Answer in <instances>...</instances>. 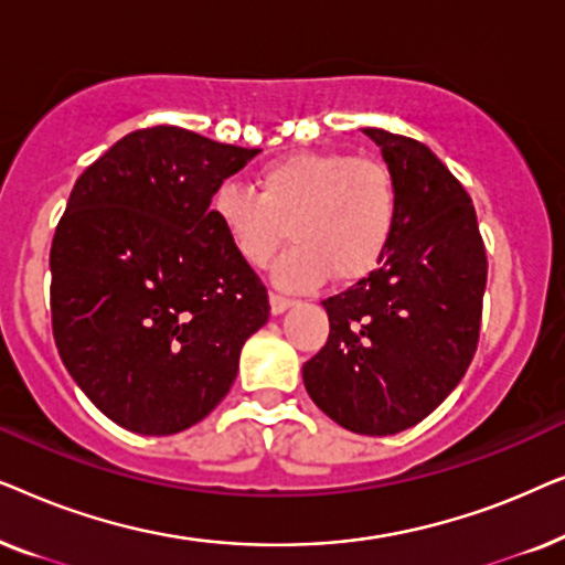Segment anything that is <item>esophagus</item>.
I'll use <instances>...</instances> for the list:
<instances>
[{
  "label": "esophagus",
  "instance_id": "obj_1",
  "mask_svg": "<svg viewBox=\"0 0 565 565\" xmlns=\"http://www.w3.org/2000/svg\"><path fill=\"white\" fill-rule=\"evenodd\" d=\"M269 306H273V313H282L292 306V300L280 296V292H269Z\"/></svg>",
  "mask_w": 565,
  "mask_h": 565
}]
</instances>
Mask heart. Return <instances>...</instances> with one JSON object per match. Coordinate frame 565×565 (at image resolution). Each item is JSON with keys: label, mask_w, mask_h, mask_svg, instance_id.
Wrapping results in <instances>:
<instances>
[{"label": "heart", "mask_w": 565, "mask_h": 565, "mask_svg": "<svg viewBox=\"0 0 565 565\" xmlns=\"http://www.w3.org/2000/svg\"><path fill=\"white\" fill-rule=\"evenodd\" d=\"M259 192L223 182L213 195V218L238 257L267 265L285 238L292 246L275 267L285 288H308L327 273L358 280L388 249L401 195L391 167L342 151H300L269 161L257 174Z\"/></svg>", "instance_id": "obj_1"}]
</instances>
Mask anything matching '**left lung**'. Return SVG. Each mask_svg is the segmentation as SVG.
<instances>
[{
	"instance_id": "obj_1",
	"label": "left lung",
	"mask_w": 565,
	"mask_h": 565,
	"mask_svg": "<svg viewBox=\"0 0 565 565\" xmlns=\"http://www.w3.org/2000/svg\"><path fill=\"white\" fill-rule=\"evenodd\" d=\"M362 134L396 177L398 223L377 267L323 300L329 339L303 365V383L344 429L385 437L429 416L466 375L489 262L458 177L414 138Z\"/></svg>"
}]
</instances>
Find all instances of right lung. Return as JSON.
Masks as SVG:
<instances>
[{"label":"right lung","instance_id":"1","mask_svg":"<svg viewBox=\"0 0 565 565\" xmlns=\"http://www.w3.org/2000/svg\"><path fill=\"white\" fill-rule=\"evenodd\" d=\"M259 149L177 126L122 136L84 169L51 244V323L68 375L120 427L164 437L226 396L265 282L213 218Z\"/></svg>","mask_w":565,"mask_h":565}]
</instances>
